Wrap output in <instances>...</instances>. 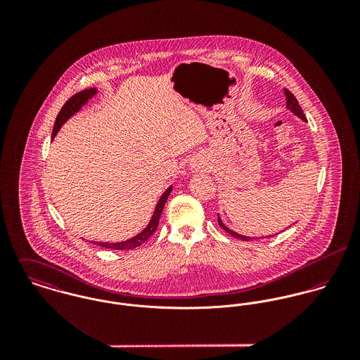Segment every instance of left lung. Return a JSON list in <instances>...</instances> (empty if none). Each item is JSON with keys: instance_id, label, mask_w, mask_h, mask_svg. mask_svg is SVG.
Returning a JSON list of instances; mask_svg holds the SVG:
<instances>
[{"instance_id": "8db88e82", "label": "left lung", "mask_w": 360, "mask_h": 360, "mask_svg": "<svg viewBox=\"0 0 360 360\" xmlns=\"http://www.w3.org/2000/svg\"><path fill=\"white\" fill-rule=\"evenodd\" d=\"M284 93H285V100H287V108L294 113V115H297L298 117H301L304 122H307V116H305V113H304V110H302V108L300 106V103H298V100L294 97V94H291L288 90H284ZM217 221H219V226L226 231V233H229L230 236H233L234 238H238V240H243V241H250V240H252L254 237H247V236H241V234H238V233H236V231H233V230H230L223 221H221V219H220V216L217 214Z\"/></svg>"}]
</instances>
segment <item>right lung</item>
<instances>
[{"instance_id": "add662e5", "label": "right lung", "mask_w": 360, "mask_h": 360, "mask_svg": "<svg viewBox=\"0 0 360 360\" xmlns=\"http://www.w3.org/2000/svg\"><path fill=\"white\" fill-rule=\"evenodd\" d=\"M96 94H97V89H94V87H93V89H86V90H83V91H80V93L72 96V97L65 103V105L62 106V109L59 110L58 116H56V120H55V124H53V130H52V139L56 136V133L59 131L60 126H62L70 116H73L76 112H79L80 108H82L83 105H86L87 101H89L90 98H93ZM170 193H172V186L162 194L160 200L158 201L156 207H155L154 214H153V217H151L148 226H147L141 233H139L136 237H133V238H130V240H126V241H122V243H96V244L100 245V247H103V248H109V250H133V248H137V247L143 245V244L154 234L155 230H156V227H158V224H159V217H160V214H162L163 206H165V202H166V200H167V197H169Z\"/></svg>"}]
</instances>
